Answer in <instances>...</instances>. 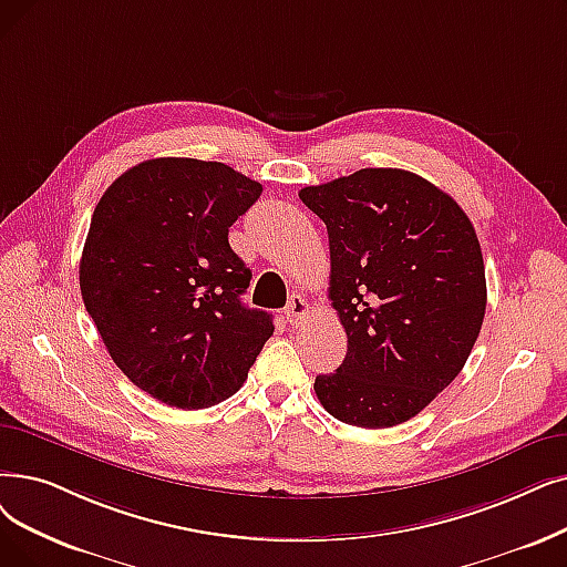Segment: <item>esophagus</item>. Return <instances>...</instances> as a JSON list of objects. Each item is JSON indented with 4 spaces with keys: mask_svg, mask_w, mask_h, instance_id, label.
<instances>
[{
    "mask_svg": "<svg viewBox=\"0 0 567 567\" xmlns=\"http://www.w3.org/2000/svg\"><path fill=\"white\" fill-rule=\"evenodd\" d=\"M285 315H287V322L293 327V324H303V319L310 315V308H308V301L303 297H291L287 308H285Z\"/></svg>",
    "mask_w": 567,
    "mask_h": 567,
    "instance_id": "obj_1",
    "label": "esophagus"
}]
</instances>
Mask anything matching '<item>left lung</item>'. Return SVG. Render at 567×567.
I'll list each match as a JSON object with an SVG mask.
<instances>
[{
    "label": "left lung",
    "mask_w": 567,
    "mask_h": 567,
    "mask_svg": "<svg viewBox=\"0 0 567 567\" xmlns=\"http://www.w3.org/2000/svg\"><path fill=\"white\" fill-rule=\"evenodd\" d=\"M327 225L329 299L348 333L315 393L336 420L389 429L420 414L461 373L480 336L486 278L471 219L403 168H361L303 187Z\"/></svg>",
    "instance_id": "obj_1"
}]
</instances>
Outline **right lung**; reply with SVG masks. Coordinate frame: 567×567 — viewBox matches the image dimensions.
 <instances>
[{
    "label": "right lung",
    "instance_id": "1",
    "mask_svg": "<svg viewBox=\"0 0 567 567\" xmlns=\"http://www.w3.org/2000/svg\"><path fill=\"white\" fill-rule=\"evenodd\" d=\"M259 194L223 162L159 157L125 171L94 208L83 303L120 371L171 408L234 396L274 336V317L240 301L252 274L229 245Z\"/></svg>",
    "mask_w": 567,
    "mask_h": 567
}]
</instances>
